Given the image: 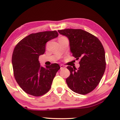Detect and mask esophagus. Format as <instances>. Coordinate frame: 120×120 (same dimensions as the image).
Wrapping results in <instances>:
<instances>
[{"mask_svg":"<svg viewBox=\"0 0 120 120\" xmlns=\"http://www.w3.org/2000/svg\"><path fill=\"white\" fill-rule=\"evenodd\" d=\"M65 68H66V67L64 66V65L62 64L60 65V69H64Z\"/></svg>","mask_w":120,"mask_h":120,"instance_id":"34e87169","label":"esophagus"}]
</instances>
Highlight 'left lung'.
<instances>
[{
	"instance_id": "left-lung-1",
	"label": "left lung",
	"mask_w": 120,
	"mask_h": 120,
	"mask_svg": "<svg viewBox=\"0 0 120 120\" xmlns=\"http://www.w3.org/2000/svg\"><path fill=\"white\" fill-rule=\"evenodd\" d=\"M59 33L69 40L72 56L80 59V67L68 66L70 75L66 79L68 87L73 92L85 95L97 86L104 74L106 61L104 49L96 36L81 29L58 30Z\"/></svg>"
}]
</instances>
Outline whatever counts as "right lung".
I'll use <instances>...</instances> for the list:
<instances>
[{"label":"right lung","mask_w":120,"mask_h":120,"mask_svg":"<svg viewBox=\"0 0 120 120\" xmlns=\"http://www.w3.org/2000/svg\"><path fill=\"white\" fill-rule=\"evenodd\" d=\"M58 36L56 31L32 33L20 41L14 48L12 56L14 75L17 84L27 94L41 96L51 88L60 67L52 64L43 67L38 58L45 52L46 42Z\"/></svg>","instance_id":"right-lung-1"}]
</instances>
